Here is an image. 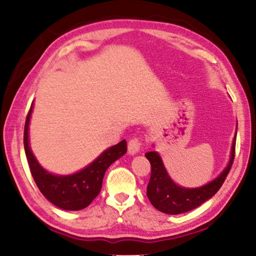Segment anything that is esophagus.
I'll return each instance as SVG.
<instances>
[{
  "mask_svg": "<svg viewBox=\"0 0 256 256\" xmlns=\"http://www.w3.org/2000/svg\"><path fill=\"white\" fill-rule=\"evenodd\" d=\"M140 146H141L140 138H131V140H130V142H128V154H132V156L136 154L138 151H140Z\"/></svg>",
  "mask_w": 256,
  "mask_h": 256,
  "instance_id": "obj_1",
  "label": "esophagus"
}]
</instances>
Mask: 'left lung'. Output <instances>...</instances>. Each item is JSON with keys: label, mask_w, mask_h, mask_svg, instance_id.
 <instances>
[{"label": "left lung", "mask_w": 256, "mask_h": 256, "mask_svg": "<svg viewBox=\"0 0 256 256\" xmlns=\"http://www.w3.org/2000/svg\"><path fill=\"white\" fill-rule=\"evenodd\" d=\"M236 133L232 140L230 159L227 167L216 178L201 188H188L174 183L164 168L162 159L157 151L146 154V159L151 164V176L146 186V196L156 209L167 214H180L200 206L202 203L209 200L222 188L235 158Z\"/></svg>", "instance_id": "left-lung-1"}]
</instances>
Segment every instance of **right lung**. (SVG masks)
Here are the masks:
<instances>
[{
	"instance_id": "1",
	"label": "right lung",
	"mask_w": 256,
	"mask_h": 256,
	"mask_svg": "<svg viewBox=\"0 0 256 256\" xmlns=\"http://www.w3.org/2000/svg\"><path fill=\"white\" fill-rule=\"evenodd\" d=\"M32 105L26 118L24 132V146L30 172L34 182L47 200L60 209L78 211L88 206L102 190L104 175L107 168L122 157L128 151L126 141L108 148L107 150L86 166L84 170L71 175H55L47 172L37 162L29 146V122Z\"/></svg>"
}]
</instances>
